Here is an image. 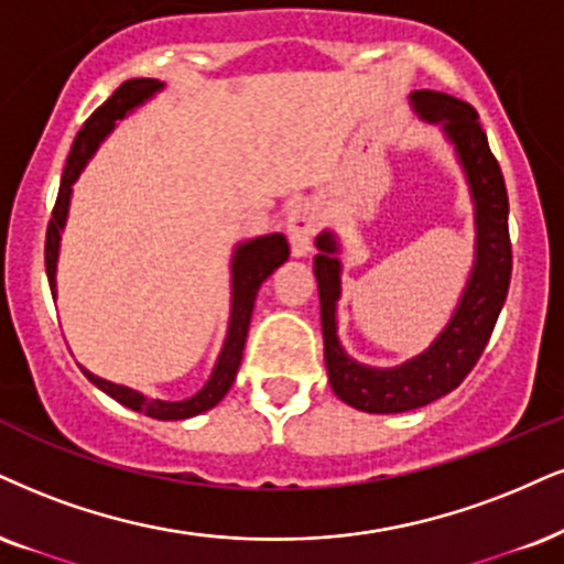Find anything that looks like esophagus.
Here are the masks:
<instances>
[{
	"label": "esophagus",
	"mask_w": 564,
	"mask_h": 564,
	"mask_svg": "<svg viewBox=\"0 0 564 564\" xmlns=\"http://www.w3.org/2000/svg\"><path fill=\"white\" fill-rule=\"evenodd\" d=\"M316 229H318V214H316V206L311 204V200H301V204H295L293 208H290L288 235H290V246H293L295 256L308 253Z\"/></svg>",
	"instance_id": "1"
}]
</instances>
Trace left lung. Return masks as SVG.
Returning <instances> with one entry per match:
<instances>
[{
	"mask_svg": "<svg viewBox=\"0 0 564 564\" xmlns=\"http://www.w3.org/2000/svg\"><path fill=\"white\" fill-rule=\"evenodd\" d=\"M413 107L426 122H442L455 143L476 200V263L468 288L447 329L419 358L398 368H368L345 356L337 339L335 305L339 301V261L332 235L318 238L314 271L322 301L324 360L329 384L347 405L364 413H405L444 398L474 371L502 311L512 274V242L507 187L497 156L468 101L442 90H415Z\"/></svg>",
	"mask_w": 564,
	"mask_h": 564,
	"instance_id": "8db88e82",
	"label": "left lung"
}]
</instances>
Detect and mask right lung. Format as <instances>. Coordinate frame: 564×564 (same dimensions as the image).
Segmentation results:
<instances>
[{"label": "right lung", "mask_w": 564, "mask_h": 564, "mask_svg": "<svg viewBox=\"0 0 564 564\" xmlns=\"http://www.w3.org/2000/svg\"><path fill=\"white\" fill-rule=\"evenodd\" d=\"M162 88V83L154 78H133L124 80L120 88L109 96L107 101L96 109L94 115L83 122L80 133L75 135L73 149H69L65 172H62V183L57 193V204L52 208V219H48L46 227V246H44V261H46V276L48 288H52V297H57V282H54V274H57V253H59V232L65 227L67 219V206H69V191H73V183L78 180L80 170L86 166L90 154L96 151L99 141L104 135L115 128L117 120H122L130 109H135L138 104H143L149 96H154L156 90ZM290 256V246L284 240V235H267V238H256L242 242V246L235 250L232 259V318H229V332L225 339V347H221V356L214 366L212 379L206 381V387L200 389L193 398L180 400V402H164V400H151L143 398L135 389L112 384V381L94 377V373L83 368L88 381H94L101 392H107L109 398L122 402L124 408L138 410V413L149 415V419L156 421H183L191 419V415L206 413L208 408H214L217 402L225 398L232 387L235 377H238V368L242 360V347H246L250 316H253V303L256 293H259L261 282L274 271L282 267Z\"/></svg>", "instance_id": "1"}]
</instances>
